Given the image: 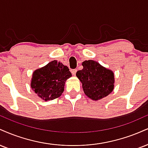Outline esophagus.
<instances>
[{
    "mask_svg": "<svg viewBox=\"0 0 148 148\" xmlns=\"http://www.w3.org/2000/svg\"><path fill=\"white\" fill-rule=\"evenodd\" d=\"M76 72H77V69H72V73L73 75L75 76Z\"/></svg>",
    "mask_w": 148,
    "mask_h": 148,
    "instance_id": "34e87169",
    "label": "esophagus"
}]
</instances>
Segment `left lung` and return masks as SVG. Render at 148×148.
Segmentation results:
<instances>
[{
	"instance_id": "left-lung-1",
	"label": "left lung",
	"mask_w": 148,
	"mask_h": 148,
	"mask_svg": "<svg viewBox=\"0 0 148 148\" xmlns=\"http://www.w3.org/2000/svg\"><path fill=\"white\" fill-rule=\"evenodd\" d=\"M83 68L76 75L82 83V88L87 97L98 101L111 94L114 88V74L111 69L102 66L93 60L82 63Z\"/></svg>"
}]
</instances>
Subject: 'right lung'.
<instances>
[{"instance_id": "add662e5", "label": "right lung", "mask_w": 148, "mask_h": 148, "mask_svg": "<svg viewBox=\"0 0 148 148\" xmlns=\"http://www.w3.org/2000/svg\"><path fill=\"white\" fill-rule=\"evenodd\" d=\"M68 67L54 60L34 71L31 79L32 90L45 101L61 96L65 82L72 76Z\"/></svg>"}]
</instances>
